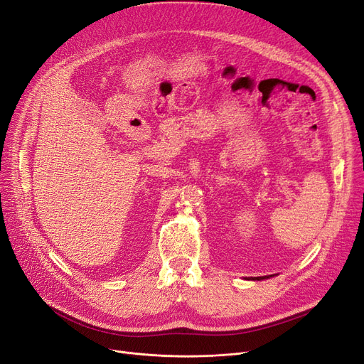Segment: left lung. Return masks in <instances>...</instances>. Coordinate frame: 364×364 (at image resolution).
Listing matches in <instances>:
<instances>
[{"label":"left lung","mask_w":364,"mask_h":364,"mask_svg":"<svg viewBox=\"0 0 364 364\" xmlns=\"http://www.w3.org/2000/svg\"><path fill=\"white\" fill-rule=\"evenodd\" d=\"M269 277H274V275H265V277H255V279H252V280H265V279H269Z\"/></svg>","instance_id":"obj_1"}]
</instances>
